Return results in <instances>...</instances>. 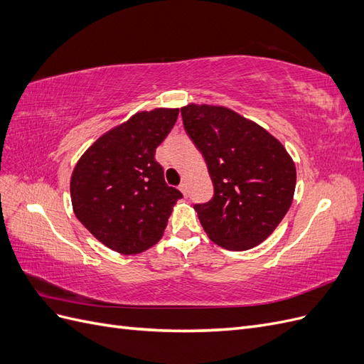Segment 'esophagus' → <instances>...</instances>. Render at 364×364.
Segmentation results:
<instances>
[{
    "label": "esophagus",
    "instance_id": "1",
    "mask_svg": "<svg viewBox=\"0 0 364 364\" xmlns=\"http://www.w3.org/2000/svg\"><path fill=\"white\" fill-rule=\"evenodd\" d=\"M179 190L182 191V194L186 197V196H188V190H186V185L185 183H181L179 185Z\"/></svg>",
    "mask_w": 364,
    "mask_h": 364
}]
</instances>
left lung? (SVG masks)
I'll return each instance as SVG.
<instances>
[{
	"label": "left lung",
	"mask_w": 364,
	"mask_h": 364,
	"mask_svg": "<svg viewBox=\"0 0 364 364\" xmlns=\"http://www.w3.org/2000/svg\"><path fill=\"white\" fill-rule=\"evenodd\" d=\"M181 111L214 183L211 202L194 205L206 235L228 250L258 246L291 206L294 161L279 139L232 109L190 103Z\"/></svg>",
	"instance_id": "1"
}]
</instances>
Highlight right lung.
<instances>
[{
	"label": "right lung",
	"instance_id": "1",
	"mask_svg": "<svg viewBox=\"0 0 364 364\" xmlns=\"http://www.w3.org/2000/svg\"><path fill=\"white\" fill-rule=\"evenodd\" d=\"M179 107L139 111L107 130L77 161L70 191L75 217L118 253L136 255L156 245L182 194L165 183L155 161Z\"/></svg>",
	"mask_w": 364,
	"mask_h": 364
}]
</instances>
